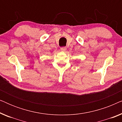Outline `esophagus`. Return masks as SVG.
<instances>
[{"label": "esophagus", "instance_id": "esophagus-1", "mask_svg": "<svg viewBox=\"0 0 122 122\" xmlns=\"http://www.w3.org/2000/svg\"><path fill=\"white\" fill-rule=\"evenodd\" d=\"M66 48L65 47V46H63V47H61V51H66Z\"/></svg>", "mask_w": 122, "mask_h": 122}]
</instances>
